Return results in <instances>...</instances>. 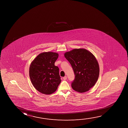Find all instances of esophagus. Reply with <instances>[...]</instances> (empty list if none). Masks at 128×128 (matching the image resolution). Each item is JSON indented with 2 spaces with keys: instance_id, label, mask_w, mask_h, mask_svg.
<instances>
[{
  "instance_id": "esophagus-1",
  "label": "esophagus",
  "mask_w": 128,
  "mask_h": 128,
  "mask_svg": "<svg viewBox=\"0 0 128 128\" xmlns=\"http://www.w3.org/2000/svg\"><path fill=\"white\" fill-rule=\"evenodd\" d=\"M63 79L64 80H67V76H65L64 77H63Z\"/></svg>"
}]
</instances>
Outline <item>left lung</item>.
I'll list each match as a JSON object with an SVG mask.
<instances>
[{"instance_id": "obj_1", "label": "left lung", "mask_w": 128, "mask_h": 128, "mask_svg": "<svg viewBox=\"0 0 128 128\" xmlns=\"http://www.w3.org/2000/svg\"><path fill=\"white\" fill-rule=\"evenodd\" d=\"M72 66L75 79L71 84L75 91L84 93L94 85L99 75V66L95 56L84 48L74 49L64 54Z\"/></svg>"}]
</instances>
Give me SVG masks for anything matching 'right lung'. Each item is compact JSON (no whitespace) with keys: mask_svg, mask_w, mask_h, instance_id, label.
Returning a JSON list of instances; mask_svg holds the SVG:
<instances>
[{"mask_svg":"<svg viewBox=\"0 0 128 128\" xmlns=\"http://www.w3.org/2000/svg\"><path fill=\"white\" fill-rule=\"evenodd\" d=\"M58 56L57 53H42L30 64V80L35 89L42 94H50L54 93L61 82L59 68L54 66Z\"/></svg>","mask_w":128,"mask_h":128,"instance_id":"1","label":"right lung"}]
</instances>
